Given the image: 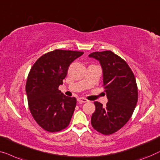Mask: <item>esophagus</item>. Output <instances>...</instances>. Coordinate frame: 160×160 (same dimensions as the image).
<instances>
[{
  "mask_svg": "<svg viewBox=\"0 0 160 160\" xmlns=\"http://www.w3.org/2000/svg\"><path fill=\"white\" fill-rule=\"evenodd\" d=\"M78 102L79 103H86L88 102V101L86 98H78Z\"/></svg>",
  "mask_w": 160,
  "mask_h": 160,
  "instance_id": "1",
  "label": "esophagus"
}]
</instances>
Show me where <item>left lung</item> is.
I'll return each mask as SVG.
<instances>
[{
    "mask_svg": "<svg viewBox=\"0 0 160 160\" xmlns=\"http://www.w3.org/2000/svg\"><path fill=\"white\" fill-rule=\"evenodd\" d=\"M89 57L99 61L103 69V87L108 102H95L91 125L100 133L110 135L122 128L131 118L138 102V87L131 69L124 59L111 51L93 52Z\"/></svg>",
    "mask_w": 160,
    "mask_h": 160,
    "instance_id": "left-lung-1",
    "label": "left lung"
}]
</instances>
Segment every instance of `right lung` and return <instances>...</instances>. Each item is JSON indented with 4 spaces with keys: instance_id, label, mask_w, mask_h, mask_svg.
I'll return each instance as SVG.
<instances>
[{
    "instance_id": "obj_1",
    "label": "right lung",
    "mask_w": 160,
    "mask_h": 160,
    "mask_svg": "<svg viewBox=\"0 0 160 160\" xmlns=\"http://www.w3.org/2000/svg\"><path fill=\"white\" fill-rule=\"evenodd\" d=\"M84 52L57 49L36 61L26 83L28 106L36 122L42 129L54 132L69 125L77 100L58 90L69 65Z\"/></svg>"
}]
</instances>
